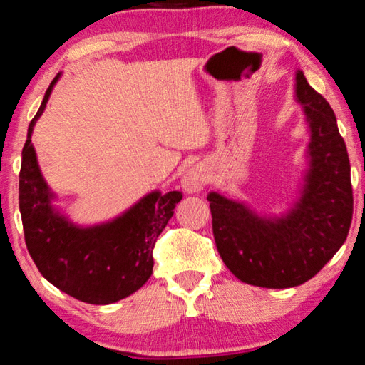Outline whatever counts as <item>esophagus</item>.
<instances>
[{
	"mask_svg": "<svg viewBox=\"0 0 365 365\" xmlns=\"http://www.w3.org/2000/svg\"><path fill=\"white\" fill-rule=\"evenodd\" d=\"M206 184V173L199 168H192L182 179V187L187 192H199Z\"/></svg>",
	"mask_w": 365,
	"mask_h": 365,
	"instance_id": "esophagus-1",
	"label": "esophagus"
}]
</instances>
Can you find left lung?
<instances>
[{
	"instance_id": "left-lung-1",
	"label": "left lung",
	"mask_w": 365,
	"mask_h": 365,
	"mask_svg": "<svg viewBox=\"0 0 365 365\" xmlns=\"http://www.w3.org/2000/svg\"><path fill=\"white\" fill-rule=\"evenodd\" d=\"M296 96L311 128V168L296 207L281 219H266L217 192L207 196L219 256L251 286H301L331 261L351 229V163L336 114L302 71L296 74Z\"/></svg>"
}]
</instances>
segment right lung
I'll list each match as a JSON object with an SVG mask.
<instances>
[{
  "label": "right lung",
  "mask_w": 365,
  "mask_h": 365,
  "mask_svg": "<svg viewBox=\"0 0 365 365\" xmlns=\"http://www.w3.org/2000/svg\"><path fill=\"white\" fill-rule=\"evenodd\" d=\"M53 79L28 128L19 171L24 241L41 276L78 301L111 304L131 296L153 274V249L182 199L181 191L151 192L113 222L81 229L51 207L53 194L39 173L33 126L51 94Z\"/></svg>",
  "instance_id": "1"
}]
</instances>
